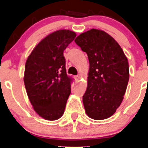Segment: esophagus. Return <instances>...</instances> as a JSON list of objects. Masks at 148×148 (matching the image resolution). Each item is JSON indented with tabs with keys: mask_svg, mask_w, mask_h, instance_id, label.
Listing matches in <instances>:
<instances>
[{
	"mask_svg": "<svg viewBox=\"0 0 148 148\" xmlns=\"http://www.w3.org/2000/svg\"><path fill=\"white\" fill-rule=\"evenodd\" d=\"M80 78H81L80 75H77V76H75V79H76V80H77V81H79V80L80 79Z\"/></svg>",
	"mask_w": 148,
	"mask_h": 148,
	"instance_id": "esophagus-1",
	"label": "esophagus"
}]
</instances>
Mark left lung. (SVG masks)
Segmentation results:
<instances>
[{
  "label": "left lung",
  "mask_w": 148,
  "mask_h": 148,
  "mask_svg": "<svg viewBox=\"0 0 148 148\" xmlns=\"http://www.w3.org/2000/svg\"><path fill=\"white\" fill-rule=\"evenodd\" d=\"M87 53L90 67L88 86L83 96L86 113L94 120H104L121 104L128 84L129 63L123 49L106 32L92 29L74 40Z\"/></svg>",
  "instance_id": "obj_1"
}]
</instances>
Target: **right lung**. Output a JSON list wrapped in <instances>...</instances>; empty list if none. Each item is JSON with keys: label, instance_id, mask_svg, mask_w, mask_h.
<instances>
[{"label": "right lung", "instance_id": "obj_1", "mask_svg": "<svg viewBox=\"0 0 148 148\" xmlns=\"http://www.w3.org/2000/svg\"><path fill=\"white\" fill-rule=\"evenodd\" d=\"M76 36L69 30L49 34L25 62L23 81L27 95L35 112L45 120H58L64 113L72 79L66 72L63 52Z\"/></svg>", "mask_w": 148, "mask_h": 148}]
</instances>
